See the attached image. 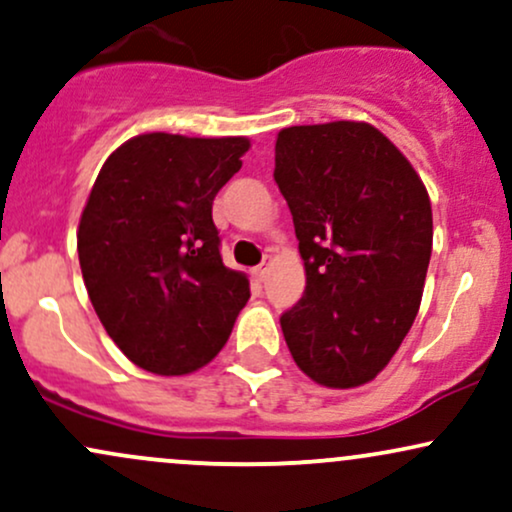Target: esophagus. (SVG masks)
I'll return each mask as SVG.
<instances>
[{"label":"esophagus","mask_w":512,"mask_h":512,"mask_svg":"<svg viewBox=\"0 0 512 512\" xmlns=\"http://www.w3.org/2000/svg\"><path fill=\"white\" fill-rule=\"evenodd\" d=\"M269 264H272V257H264V262L260 264V267L252 269V276H255V281H264V279H267Z\"/></svg>","instance_id":"esophagus-1"}]
</instances>
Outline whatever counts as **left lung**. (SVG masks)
<instances>
[{"instance_id": "left-lung-1", "label": "left lung", "mask_w": 512, "mask_h": 512, "mask_svg": "<svg viewBox=\"0 0 512 512\" xmlns=\"http://www.w3.org/2000/svg\"><path fill=\"white\" fill-rule=\"evenodd\" d=\"M274 163L305 267L303 298L281 315L286 346L317 385H366L419 313L433 248L424 182L368 122L281 129Z\"/></svg>"}]
</instances>
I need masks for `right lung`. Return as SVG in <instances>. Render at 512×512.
<instances>
[{
	"label": "right lung",
	"instance_id": "obj_1",
	"mask_svg": "<svg viewBox=\"0 0 512 512\" xmlns=\"http://www.w3.org/2000/svg\"><path fill=\"white\" fill-rule=\"evenodd\" d=\"M248 149V137L139 134L93 182L76 233L81 274L134 366L195 373L231 337L250 281L223 264L211 204Z\"/></svg>",
	"mask_w": 512,
	"mask_h": 512
}]
</instances>
